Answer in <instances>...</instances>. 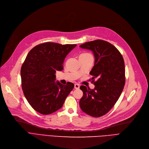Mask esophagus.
I'll return each instance as SVG.
<instances>
[{"instance_id":"obj_1","label":"esophagus","mask_w":149,"mask_h":149,"mask_svg":"<svg viewBox=\"0 0 149 149\" xmlns=\"http://www.w3.org/2000/svg\"><path fill=\"white\" fill-rule=\"evenodd\" d=\"M74 88H75V89H79V88H80V85L78 84H75L74 85Z\"/></svg>"}]
</instances>
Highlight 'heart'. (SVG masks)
I'll use <instances>...</instances> for the list:
<instances>
[{
    "instance_id": "obj_1",
    "label": "heart",
    "mask_w": 149,
    "mask_h": 149,
    "mask_svg": "<svg viewBox=\"0 0 149 149\" xmlns=\"http://www.w3.org/2000/svg\"><path fill=\"white\" fill-rule=\"evenodd\" d=\"M89 54H89V53H84V54H81V55H89Z\"/></svg>"
}]
</instances>
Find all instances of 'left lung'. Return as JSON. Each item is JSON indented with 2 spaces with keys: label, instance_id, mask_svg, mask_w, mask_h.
Segmentation results:
<instances>
[{
  "label": "left lung",
  "instance_id": "left-lung-1",
  "mask_svg": "<svg viewBox=\"0 0 149 149\" xmlns=\"http://www.w3.org/2000/svg\"><path fill=\"white\" fill-rule=\"evenodd\" d=\"M80 47L91 50L95 56V65L90 72L95 88L80 86L84 95L80 107L91 116L101 117L114 107L123 92L126 79L124 61L116 47L106 41H89Z\"/></svg>",
  "mask_w": 149,
  "mask_h": 149
}]
</instances>
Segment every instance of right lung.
Returning a JSON list of instances; mask_svg holds the SVG:
<instances>
[{"label":"right lung","mask_w":149,"mask_h":149,"mask_svg":"<svg viewBox=\"0 0 149 149\" xmlns=\"http://www.w3.org/2000/svg\"><path fill=\"white\" fill-rule=\"evenodd\" d=\"M76 46L46 42L28 52L21 68L22 88L28 102L37 112L49 114L57 111L73 90V83L62 85L55 81V74L63 70L65 57Z\"/></svg>","instance_id":"right-lung-1"}]
</instances>
